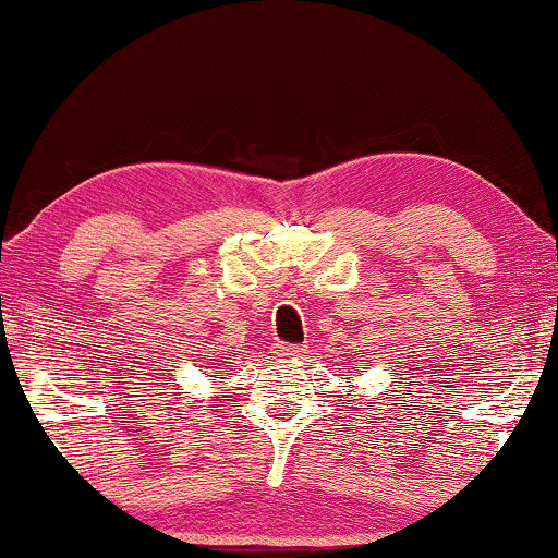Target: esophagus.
I'll return each instance as SVG.
<instances>
[{"mask_svg": "<svg viewBox=\"0 0 558 558\" xmlns=\"http://www.w3.org/2000/svg\"><path fill=\"white\" fill-rule=\"evenodd\" d=\"M304 350H307L304 345H287V342H277V345H274V355H279V357H300Z\"/></svg>", "mask_w": 558, "mask_h": 558, "instance_id": "obj_1", "label": "esophagus"}]
</instances>
